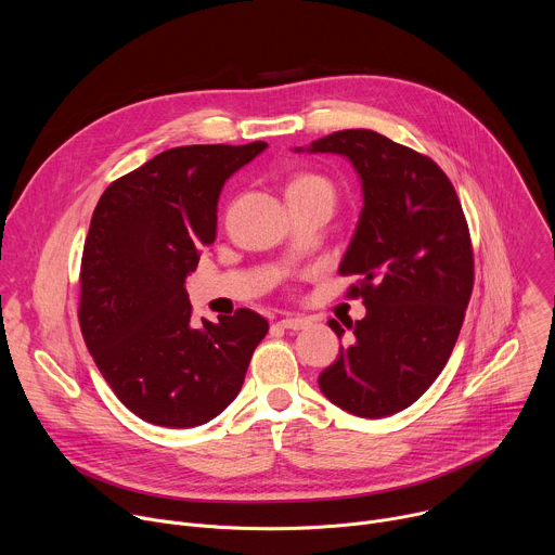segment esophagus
Segmentation results:
<instances>
[{"label": "esophagus", "instance_id": "34e87169", "mask_svg": "<svg viewBox=\"0 0 555 555\" xmlns=\"http://www.w3.org/2000/svg\"><path fill=\"white\" fill-rule=\"evenodd\" d=\"M279 325H281L283 330H294V332H298V330H305V327L309 325V321L302 319V315H285V319L279 321Z\"/></svg>", "mask_w": 555, "mask_h": 555}]
</instances>
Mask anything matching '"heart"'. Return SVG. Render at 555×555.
<instances>
[{"label":"heart","mask_w":555,"mask_h":555,"mask_svg":"<svg viewBox=\"0 0 555 555\" xmlns=\"http://www.w3.org/2000/svg\"><path fill=\"white\" fill-rule=\"evenodd\" d=\"M307 189H325V191H332V193H334L330 180H325L323 176L302 173V176H298V178H294V180L289 182L287 195H289V193H296V191H307Z\"/></svg>","instance_id":"1"}]
</instances>
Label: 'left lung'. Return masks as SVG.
<instances>
[{
    "label": "left lung",
    "instance_id": "obj_1",
    "mask_svg": "<svg viewBox=\"0 0 555 555\" xmlns=\"http://www.w3.org/2000/svg\"><path fill=\"white\" fill-rule=\"evenodd\" d=\"M307 151L349 157L364 193L340 274L360 276L347 296H360L366 315L319 386L351 415L388 417L422 398L454 349L474 285L467 221L430 157L377 131H334Z\"/></svg>",
    "mask_w": 555,
    "mask_h": 555
}]
</instances>
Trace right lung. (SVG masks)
I'll use <instances>...</instances> for the list:
<instances>
[{"instance_id":"add662e5","label":"right lung","mask_w":555,"mask_h":555,"mask_svg":"<svg viewBox=\"0 0 555 555\" xmlns=\"http://www.w3.org/2000/svg\"><path fill=\"white\" fill-rule=\"evenodd\" d=\"M266 142L191 144L157 153L118 178L92 215L81 261L78 323L116 392L140 420L193 428L240 395L268 334L253 309L191 321L184 281L217 234L223 182Z\"/></svg>"}]
</instances>
